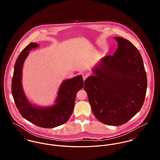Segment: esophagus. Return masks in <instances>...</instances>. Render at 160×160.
<instances>
[{
    "instance_id": "1",
    "label": "esophagus",
    "mask_w": 160,
    "mask_h": 160,
    "mask_svg": "<svg viewBox=\"0 0 160 160\" xmlns=\"http://www.w3.org/2000/svg\"><path fill=\"white\" fill-rule=\"evenodd\" d=\"M89 76V72H85L84 73H82V78H83V79L84 81L86 80V79Z\"/></svg>"
}]
</instances>
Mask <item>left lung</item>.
I'll list each match as a JSON object with an SVG mask.
<instances>
[{
    "instance_id": "obj_1",
    "label": "left lung",
    "mask_w": 160,
    "mask_h": 160,
    "mask_svg": "<svg viewBox=\"0 0 160 160\" xmlns=\"http://www.w3.org/2000/svg\"><path fill=\"white\" fill-rule=\"evenodd\" d=\"M118 45L92 69L84 82L92 110L101 122L112 126L125 124L141 109L147 79L142 56L130 41L114 37Z\"/></svg>"
}]
</instances>
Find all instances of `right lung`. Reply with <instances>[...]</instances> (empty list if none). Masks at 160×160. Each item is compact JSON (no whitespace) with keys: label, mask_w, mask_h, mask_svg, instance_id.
<instances>
[{"label":"right lung","mask_w":160,"mask_h":160,"mask_svg":"<svg viewBox=\"0 0 160 160\" xmlns=\"http://www.w3.org/2000/svg\"><path fill=\"white\" fill-rule=\"evenodd\" d=\"M39 45L31 42L18 55L14 67L12 82V95L20 113L31 123L44 128H52L65 124L72 113L77 92L82 89V75L63 81L60 84L55 103L48 107L32 104L26 97L22 86L24 62L32 48Z\"/></svg>","instance_id":"right-lung-1"}]
</instances>
